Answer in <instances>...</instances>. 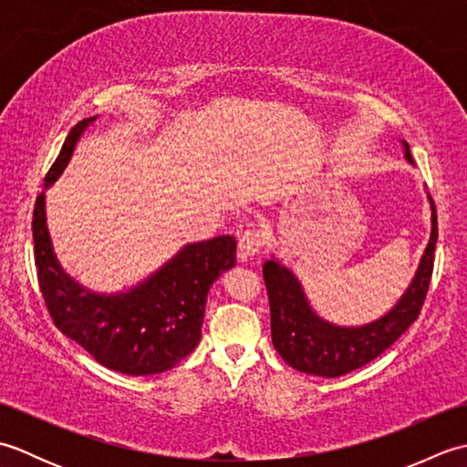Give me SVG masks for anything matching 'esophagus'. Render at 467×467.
<instances>
[{
	"label": "esophagus",
	"mask_w": 467,
	"mask_h": 467,
	"mask_svg": "<svg viewBox=\"0 0 467 467\" xmlns=\"http://www.w3.org/2000/svg\"><path fill=\"white\" fill-rule=\"evenodd\" d=\"M263 246H265V234L261 231H254V228H251V231H244L241 234L239 256L243 261L251 259V256L259 254L263 251Z\"/></svg>",
	"instance_id": "1"
}]
</instances>
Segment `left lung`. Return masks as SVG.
I'll list each match as a JSON object with an SVG mask.
<instances>
[{"mask_svg":"<svg viewBox=\"0 0 467 467\" xmlns=\"http://www.w3.org/2000/svg\"><path fill=\"white\" fill-rule=\"evenodd\" d=\"M405 161L413 164L408 142ZM431 204V234L408 291L389 313L361 327H339L321 319L306 301L299 279L285 265L271 256L263 265V276L271 305V337L276 353L293 369L339 377L379 357L418 319L433 273V251L438 243V213Z\"/></svg>","mask_w":467,"mask_h":467,"instance_id":"left-lung-1","label":"left lung"}]
</instances>
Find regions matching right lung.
Listing matches in <instances>:
<instances>
[{
	"label": "right lung",
	"mask_w": 467,
	"mask_h": 467,
	"mask_svg": "<svg viewBox=\"0 0 467 467\" xmlns=\"http://www.w3.org/2000/svg\"><path fill=\"white\" fill-rule=\"evenodd\" d=\"M98 116L78 122L46 174L44 188L64 172L76 144ZM34 253L39 289L56 327L112 371L154 375L172 369L201 341L206 295L233 269L231 234L184 244L148 279L122 293H94L59 266L46 223V192L34 206Z\"/></svg>",
	"instance_id": "add662e5"
}]
</instances>
